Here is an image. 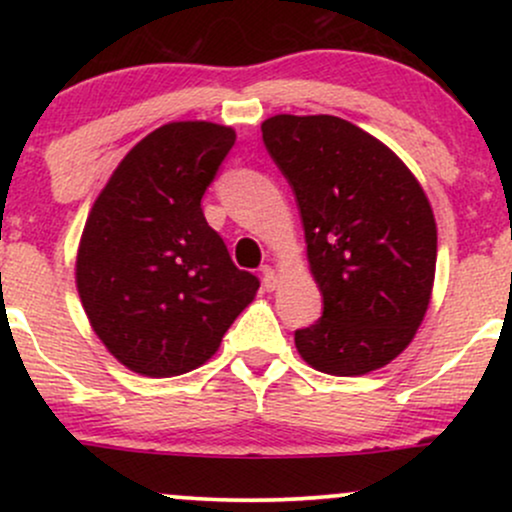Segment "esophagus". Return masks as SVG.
<instances>
[{
	"label": "esophagus",
	"instance_id": "esophagus-1",
	"mask_svg": "<svg viewBox=\"0 0 512 512\" xmlns=\"http://www.w3.org/2000/svg\"><path fill=\"white\" fill-rule=\"evenodd\" d=\"M262 284L267 291H274L276 284H279V276H276V272L269 267V264H264L262 267Z\"/></svg>",
	"mask_w": 512,
	"mask_h": 512
}]
</instances>
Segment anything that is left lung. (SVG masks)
Listing matches in <instances>:
<instances>
[{
    "mask_svg": "<svg viewBox=\"0 0 512 512\" xmlns=\"http://www.w3.org/2000/svg\"><path fill=\"white\" fill-rule=\"evenodd\" d=\"M269 156L296 195L322 317L296 330L308 366L366 375L407 349L436 276L426 192L395 151L334 115L262 122Z\"/></svg>",
    "mask_w": 512,
    "mask_h": 512,
    "instance_id": "8db88e82",
    "label": "left lung"
}]
</instances>
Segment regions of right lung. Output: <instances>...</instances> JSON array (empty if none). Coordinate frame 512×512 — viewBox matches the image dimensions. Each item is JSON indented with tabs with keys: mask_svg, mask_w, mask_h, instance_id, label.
<instances>
[{
	"mask_svg": "<svg viewBox=\"0 0 512 512\" xmlns=\"http://www.w3.org/2000/svg\"><path fill=\"white\" fill-rule=\"evenodd\" d=\"M233 144L231 127L168 122L122 158L93 202L76 289L93 332L134 373L173 378L202 366L260 289L202 211Z\"/></svg>",
	"mask_w": 512,
	"mask_h": 512,
	"instance_id": "1",
	"label": "right lung"
}]
</instances>
